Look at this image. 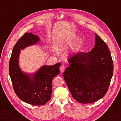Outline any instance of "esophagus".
I'll return each instance as SVG.
<instances>
[{
    "label": "esophagus",
    "instance_id": "esophagus-1",
    "mask_svg": "<svg viewBox=\"0 0 121 121\" xmlns=\"http://www.w3.org/2000/svg\"><path fill=\"white\" fill-rule=\"evenodd\" d=\"M65 65H61V67H60V71L61 72H64L65 70Z\"/></svg>",
    "mask_w": 121,
    "mask_h": 121
}]
</instances>
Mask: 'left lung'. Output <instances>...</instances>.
I'll return each mask as SVG.
<instances>
[{
  "label": "left lung",
  "instance_id": "8db88e82",
  "mask_svg": "<svg viewBox=\"0 0 121 121\" xmlns=\"http://www.w3.org/2000/svg\"><path fill=\"white\" fill-rule=\"evenodd\" d=\"M95 44L89 52L75 54L68 60L64 73L68 88L81 104L93 103L107 93L113 75V65L108 45L95 34Z\"/></svg>",
  "mask_w": 121,
  "mask_h": 121
}]
</instances>
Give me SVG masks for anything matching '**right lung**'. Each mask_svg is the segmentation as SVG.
<instances>
[{
    "label": "right lung",
    "mask_w": 121,
    "mask_h": 121,
    "mask_svg": "<svg viewBox=\"0 0 121 121\" xmlns=\"http://www.w3.org/2000/svg\"><path fill=\"white\" fill-rule=\"evenodd\" d=\"M39 38L32 33H25L14 45L11 56L9 72L14 92L22 100L34 105H43L51 98L52 81L60 74V63L43 65L34 74L22 72L19 65L20 50L35 44Z\"/></svg>",
    "instance_id": "1"
}]
</instances>
